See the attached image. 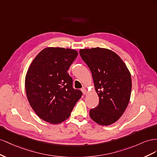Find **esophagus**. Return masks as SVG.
I'll return each instance as SVG.
<instances>
[{"mask_svg":"<svg viewBox=\"0 0 157 157\" xmlns=\"http://www.w3.org/2000/svg\"><path fill=\"white\" fill-rule=\"evenodd\" d=\"M82 93H83V95H86V93H87V90L85 88H82Z\"/></svg>","mask_w":157,"mask_h":157,"instance_id":"esophagus-1","label":"esophagus"}]
</instances>
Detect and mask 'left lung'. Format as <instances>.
Here are the masks:
<instances>
[{"label": "left lung", "instance_id": "8db88e82", "mask_svg": "<svg viewBox=\"0 0 157 157\" xmlns=\"http://www.w3.org/2000/svg\"><path fill=\"white\" fill-rule=\"evenodd\" d=\"M79 55L90 69L99 102L89 111L91 119L102 126L116 122L126 110L132 91L130 73L123 60L109 49H81Z\"/></svg>", "mask_w": 157, "mask_h": 157}]
</instances>
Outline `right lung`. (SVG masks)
<instances>
[{
	"label": "right lung",
	"mask_w": 157,
	"mask_h": 157,
	"mask_svg": "<svg viewBox=\"0 0 157 157\" xmlns=\"http://www.w3.org/2000/svg\"><path fill=\"white\" fill-rule=\"evenodd\" d=\"M78 55L70 48L48 47L40 52L25 76L28 101L40 118L59 124L69 118L82 92L67 72Z\"/></svg>",
	"instance_id": "right-lung-1"
}]
</instances>
